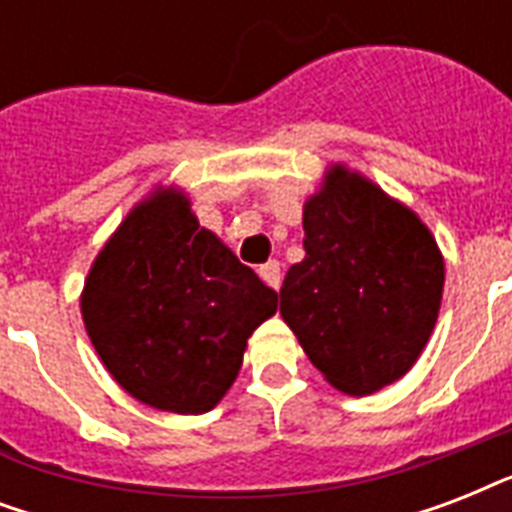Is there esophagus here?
<instances>
[{"mask_svg": "<svg viewBox=\"0 0 512 512\" xmlns=\"http://www.w3.org/2000/svg\"><path fill=\"white\" fill-rule=\"evenodd\" d=\"M257 273H260V279H263L265 284H268V287L279 289V284H281V265L276 263V260H268V263H265V265H260V268H257Z\"/></svg>", "mask_w": 512, "mask_h": 512, "instance_id": "34e87169", "label": "esophagus"}]
</instances>
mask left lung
Instances as JSON below:
<instances>
[{
    "mask_svg": "<svg viewBox=\"0 0 512 512\" xmlns=\"http://www.w3.org/2000/svg\"><path fill=\"white\" fill-rule=\"evenodd\" d=\"M303 263L281 287V316L327 382L366 396L404 377L428 345L444 257L412 209L335 164L303 209Z\"/></svg>",
    "mask_w": 512,
    "mask_h": 512,
    "instance_id": "obj_1",
    "label": "left lung"
}]
</instances>
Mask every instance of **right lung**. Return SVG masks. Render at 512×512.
<instances>
[{
	"label": "right lung",
	"instance_id": "right-lung-1",
	"mask_svg": "<svg viewBox=\"0 0 512 512\" xmlns=\"http://www.w3.org/2000/svg\"><path fill=\"white\" fill-rule=\"evenodd\" d=\"M279 295L201 228L177 188H156L95 257L82 319L100 361L132 398L204 414L228 393L249 335Z\"/></svg>",
	"mask_w": 512,
	"mask_h": 512
}]
</instances>
